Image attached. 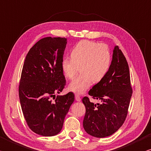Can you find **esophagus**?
<instances>
[{
  "label": "esophagus",
  "mask_w": 151,
  "mask_h": 151,
  "mask_svg": "<svg viewBox=\"0 0 151 151\" xmlns=\"http://www.w3.org/2000/svg\"><path fill=\"white\" fill-rule=\"evenodd\" d=\"M75 100L77 101V102H80V101L81 100V97L79 96V95L75 94Z\"/></svg>",
  "instance_id": "34e87169"
}]
</instances>
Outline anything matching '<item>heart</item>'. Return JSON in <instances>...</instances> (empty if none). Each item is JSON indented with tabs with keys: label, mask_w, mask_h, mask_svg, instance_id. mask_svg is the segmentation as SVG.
Listing matches in <instances>:
<instances>
[{
	"label": "heart",
	"mask_w": 151,
	"mask_h": 151,
	"mask_svg": "<svg viewBox=\"0 0 151 151\" xmlns=\"http://www.w3.org/2000/svg\"><path fill=\"white\" fill-rule=\"evenodd\" d=\"M70 58L64 57L61 69L68 79L75 78L80 67L81 75L71 82L70 91L83 94L93 83L105 77L111 63V55L106 45L101 43L81 41L70 51Z\"/></svg>",
	"instance_id": "obj_1"
}]
</instances>
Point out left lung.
Returning <instances> with one entry per match:
<instances>
[{
	"instance_id": "left-lung-1",
	"label": "left lung",
	"mask_w": 151,
	"mask_h": 151,
	"mask_svg": "<svg viewBox=\"0 0 151 151\" xmlns=\"http://www.w3.org/2000/svg\"><path fill=\"white\" fill-rule=\"evenodd\" d=\"M132 92L127 60L121 49L116 46L108 73L88 92L93 99L100 100L102 103L95 104L90 102L88 97L83 98L86 108L83 120L86 132L98 138L116 132L127 116Z\"/></svg>"
}]
</instances>
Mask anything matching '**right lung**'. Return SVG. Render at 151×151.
Here are the masks:
<instances>
[{
    "instance_id": "right-lung-1",
    "label": "right lung",
    "mask_w": 151,
    "mask_h": 151,
    "mask_svg": "<svg viewBox=\"0 0 151 151\" xmlns=\"http://www.w3.org/2000/svg\"><path fill=\"white\" fill-rule=\"evenodd\" d=\"M67 43L65 37L43 38L29 49L24 61L19 98L27 124L38 135L58 134L75 100L72 92L55 97L66 85L61 61Z\"/></svg>"
}]
</instances>
